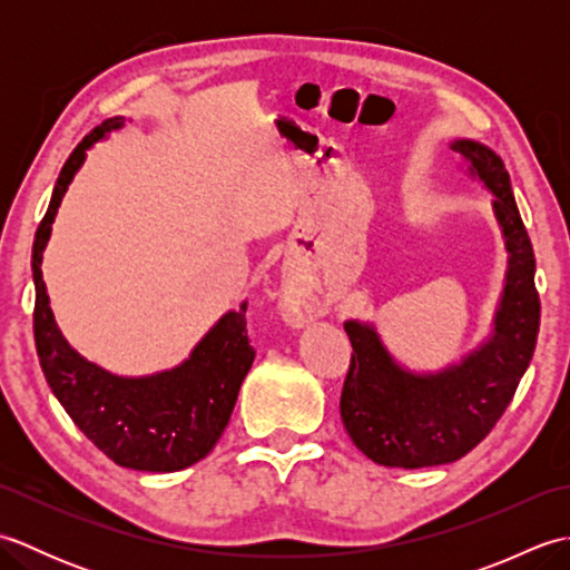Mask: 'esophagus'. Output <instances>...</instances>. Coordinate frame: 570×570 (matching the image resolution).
<instances>
[{
    "instance_id": "1",
    "label": "esophagus",
    "mask_w": 570,
    "mask_h": 570,
    "mask_svg": "<svg viewBox=\"0 0 570 570\" xmlns=\"http://www.w3.org/2000/svg\"><path fill=\"white\" fill-rule=\"evenodd\" d=\"M286 318L294 325H304V323L313 321V311L306 306V301H294V304L286 308Z\"/></svg>"
}]
</instances>
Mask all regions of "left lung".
I'll list each match as a JSON object with an SVG mask.
<instances>
[{
    "label": "left lung",
    "instance_id": "1",
    "mask_svg": "<svg viewBox=\"0 0 570 570\" xmlns=\"http://www.w3.org/2000/svg\"><path fill=\"white\" fill-rule=\"evenodd\" d=\"M451 149L492 193L507 249L504 286L485 341L435 372L399 365L372 323L345 321L353 357L341 416L360 451L386 468L445 465L470 453L510 406L537 347V262L510 174L500 156L475 139H453Z\"/></svg>",
    "mask_w": 570,
    "mask_h": 570
}]
</instances>
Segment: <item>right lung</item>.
I'll return each mask as SVG.
<instances>
[{"label": "right lung", "instance_id": "right-lung-1", "mask_svg": "<svg viewBox=\"0 0 570 570\" xmlns=\"http://www.w3.org/2000/svg\"><path fill=\"white\" fill-rule=\"evenodd\" d=\"M122 125L125 117L105 119L72 149L36 229L31 252L36 353L60 406L107 458L131 470L174 472L208 455L233 414L239 386L254 362L245 321L247 304L227 311L180 365L144 377H122L70 347L48 306L51 301L41 274L43 249L70 180L95 144Z\"/></svg>", "mask_w": 570, "mask_h": 570}]
</instances>
